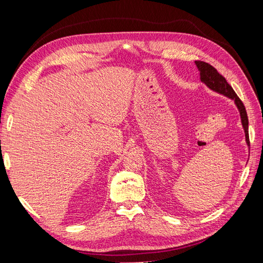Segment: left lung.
I'll return each mask as SVG.
<instances>
[{
    "instance_id": "1",
    "label": "left lung",
    "mask_w": 263,
    "mask_h": 263,
    "mask_svg": "<svg viewBox=\"0 0 263 263\" xmlns=\"http://www.w3.org/2000/svg\"><path fill=\"white\" fill-rule=\"evenodd\" d=\"M195 65L197 69L200 70V76H201V81L204 82L206 85H208L211 90L220 93L225 97L232 99L235 101V104L237 105L238 109H239L240 117H241V124L245 129L246 134V141L248 146H250V141H249V132H248V116H247V112L243 103L241 100L237 97L236 92L232 86L228 84L226 81V79L219 74L218 71L215 69L213 66H211L210 63L196 60Z\"/></svg>"
}]
</instances>
